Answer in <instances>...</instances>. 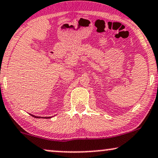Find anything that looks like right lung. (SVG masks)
<instances>
[{"label":"right lung","instance_id":"1","mask_svg":"<svg viewBox=\"0 0 158 158\" xmlns=\"http://www.w3.org/2000/svg\"><path fill=\"white\" fill-rule=\"evenodd\" d=\"M30 115H31V116H32L33 117L37 118H50L52 117V116H45V117H42V116H34V115H32L31 114H30Z\"/></svg>","mask_w":158,"mask_h":158}]
</instances>
